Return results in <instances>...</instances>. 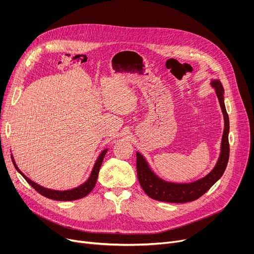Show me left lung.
Here are the masks:
<instances>
[{
  "instance_id": "left-lung-1",
  "label": "left lung",
  "mask_w": 254,
  "mask_h": 254,
  "mask_svg": "<svg viewBox=\"0 0 254 254\" xmlns=\"http://www.w3.org/2000/svg\"><path fill=\"white\" fill-rule=\"evenodd\" d=\"M211 85L215 88L216 95L224 117V129L221 141V152L218 162L207 176L191 183H172L157 177L149 168L142 154L137 152V175L143 190L148 196L161 202L188 203L197 199L207 192L223 175L230 157V119L223 100V87L219 80H212Z\"/></svg>"
}]
</instances>
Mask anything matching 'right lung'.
Listing matches in <instances>:
<instances>
[{
    "label": "right lung",
    "instance_id": "add662e5",
    "mask_svg": "<svg viewBox=\"0 0 254 254\" xmlns=\"http://www.w3.org/2000/svg\"><path fill=\"white\" fill-rule=\"evenodd\" d=\"M107 151H108V149H105L98 157L97 162L95 164V166H93V169H92V172L91 174L89 176V178L87 179L86 182H84L82 185L78 186V188L74 189V190H64V191H60V190H48V189H45V188H42V186H40L39 184L35 183L34 181H32L31 179H29L28 177H26L24 174H22L21 171L17 168L14 159H13V156L11 155L12 157V162H13V165H14V167L16 168V170L20 173V174L22 175V177L28 181V183L32 186V188L35 189V190H37L40 194H42L48 198H51V199H56V201H74V199H78V198H81V197H84L85 195H87L92 190L93 188H95V185L97 183V180H98V176H99V172H100V168L102 166V163H103V159L105 157V154L107 153Z\"/></svg>",
    "mask_w": 254,
    "mask_h": 254
}]
</instances>
